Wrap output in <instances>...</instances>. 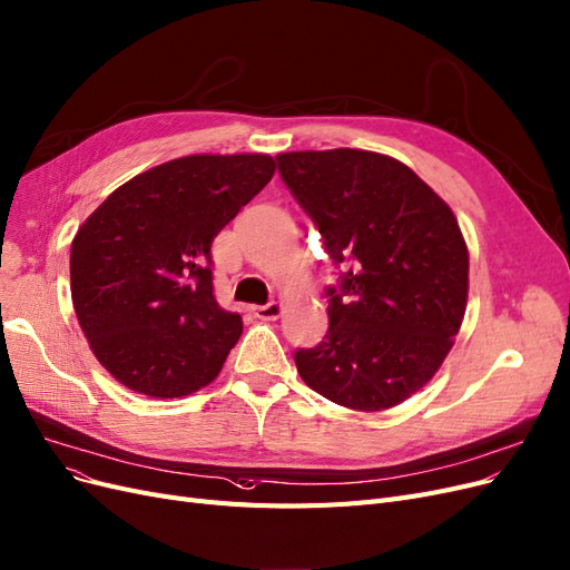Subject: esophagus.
<instances>
[{
    "label": "esophagus",
    "mask_w": 570,
    "mask_h": 570,
    "mask_svg": "<svg viewBox=\"0 0 570 570\" xmlns=\"http://www.w3.org/2000/svg\"><path fill=\"white\" fill-rule=\"evenodd\" d=\"M252 313L262 321H276L283 313V306L278 302H268L264 306H252Z\"/></svg>",
    "instance_id": "34e87169"
}]
</instances>
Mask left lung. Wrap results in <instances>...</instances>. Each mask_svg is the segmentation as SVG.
Wrapping results in <instances>:
<instances>
[{"label": "left lung", "instance_id": "obj_1", "mask_svg": "<svg viewBox=\"0 0 570 570\" xmlns=\"http://www.w3.org/2000/svg\"><path fill=\"white\" fill-rule=\"evenodd\" d=\"M276 160L340 268L325 289V340L294 351L299 375L337 405L394 407L436 375L464 318L469 254L455 214L380 153L299 150Z\"/></svg>", "mask_w": 570, "mask_h": 570}]
</instances>
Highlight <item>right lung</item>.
I'll return each instance as SVG.
<instances>
[{"label": "right lung", "mask_w": 570, "mask_h": 570, "mask_svg": "<svg viewBox=\"0 0 570 570\" xmlns=\"http://www.w3.org/2000/svg\"><path fill=\"white\" fill-rule=\"evenodd\" d=\"M276 174L268 155H188L110 193L77 230L70 289L94 356L136 394L207 386L243 335L214 297L212 243Z\"/></svg>", "instance_id": "right-lung-1"}]
</instances>
